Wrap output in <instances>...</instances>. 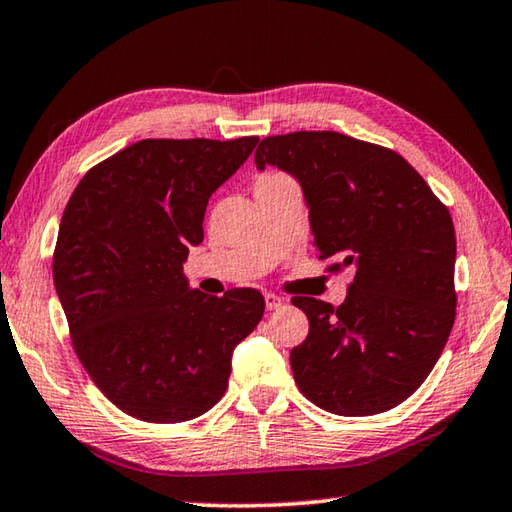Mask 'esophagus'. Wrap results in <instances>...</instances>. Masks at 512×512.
<instances>
[{"mask_svg":"<svg viewBox=\"0 0 512 512\" xmlns=\"http://www.w3.org/2000/svg\"><path fill=\"white\" fill-rule=\"evenodd\" d=\"M264 302H266V309L273 311V309H280L284 305V300L280 296H275V293H266L264 296Z\"/></svg>","mask_w":512,"mask_h":512,"instance_id":"34e87169","label":"esophagus"}]
</instances>
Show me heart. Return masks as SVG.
Here are the masks:
<instances>
[{"instance_id": "obj_1", "label": "heart", "mask_w": 512, "mask_h": 512, "mask_svg": "<svg viewBox=\"0 0 512 512\" xmlns=\"http://www.w3.org/2000/svg\"><path fill=\"white\" fill-rule=\"evenodd\" d=\"M268 178H282L280 173H266V176H262L259 180H268Z\"/></svg>"}]
</instances>
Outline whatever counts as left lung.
<instances>
[{"mask_svg":"<svg viewBox=\"0 0 512 512\" xmlns=\"http://www.w3.org/2000/svg\"><path fill=\"white\" fill-rule=\"evenodd\" d=\"M257 169L291 173L329 271L354 268L341 307L296 296L309 318L291 350L307 400L336 415H375L418 391L456 316V235L447 207L400 153L334 131L259 142Z\"/></svg>","mask_w":512,"mask_h":512,"instance_id":"left-lung-1","label":"left lung"}]
</instances>
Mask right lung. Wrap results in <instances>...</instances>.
<instances>
[{
    "label": "right lung",
    "mask_w": 512,
    "mask_h": 512,
    "mask_svg": "<svg viewBox=\"0 0 512 512\" xmlns=\"http://www.w3.org/2000/svg\"><path fill=\"white\" fill-rule=\"evenodd\" d=\"M259 137L142 140L76 185L54 250V284L83 368L144 422H185L221 400L232 352L264 316L255 289L189 287L210 196Z\"/></svg>",
    "instance_id": "1"
}]
</instances>
